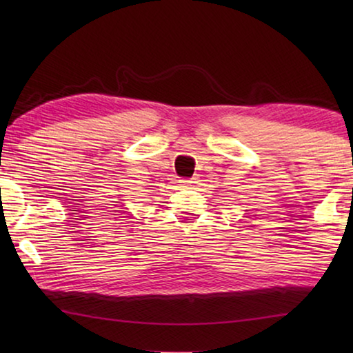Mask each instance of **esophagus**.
<instances>
[{
  "label": "esophagus",
  "mask_w": 353,
  "mask_h": 353,
  "mask_svg": "<svg viewBox=\"0 0 353 353\" xmlns=\"http://www.w3.org/2000/svg\"><path fill=\"white\" fill-rule=\"evenodd\" d=\"M191 183H194L193 179H182L181 181V185H183V187H188V185H191Z\"/></svg>",
  "instance_id": "34e87169"
}]
</instances>
